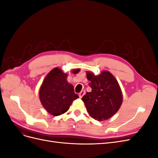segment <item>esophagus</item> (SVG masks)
<instances>
[{
  "instance_id": "34e87169",
  "label": "esophagus",
  "mask_w": 158,
  "mask_h": 158,
  "mask_svg": "<svg viewBox=\"0 0 158 158\" xmlns=\"http://www.w3.org/2000/svg\"><path fill=\"white\" fill-rule=\"evenodd\" d=\"M85 92L84 90H82L81 91V92H80V94H79V97L80 98H82L84 95H85Z\"/></svg>"
}]
</instances>
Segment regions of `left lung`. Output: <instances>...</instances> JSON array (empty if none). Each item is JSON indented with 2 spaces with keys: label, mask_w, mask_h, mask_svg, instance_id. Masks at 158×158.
I'll return each mask as SVG.
<instances>
[{
  "label": "left lung",
  "mask_w": 158,
  "mask_h": 158,
  "mask_svg": "<svg viewBox=\"0 0 158 158\" xmlns=\"http://www.w3.org/2000/svg\"><path fill=\"white\" fill-rule=\"evenodd\" d=\"M86 74L92 92H86L82 101L90 117L99 121L107 120L118 111L122 104L120 86L108 71H103L98 76L90 72Z\"/></svg>",
  "instance_id": "obj_1"
}]
</instances>
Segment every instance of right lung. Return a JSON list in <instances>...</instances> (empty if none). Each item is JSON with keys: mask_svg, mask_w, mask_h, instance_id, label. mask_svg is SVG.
I'll return each instance as SVG.
<instances>
[{"mask_svg": "<svg viewBox=\"0 0 158 158\" xmlns=\"http://www.w3.org/2000/svg\"><path fill=\"white\" fill-rule=\"evenodd\" d=\"M78 71L77 69L73 72L77 73ZM67 76L59 68H55L47 75L40 88V99L42 106L54 116L67 111L74 100L78 98L73 85L66 80Z\"/></svg>", "mask_w": 158, "mask_h": 158, "instance_id": "add662e5", "label": "right lung"}]
</instances>
